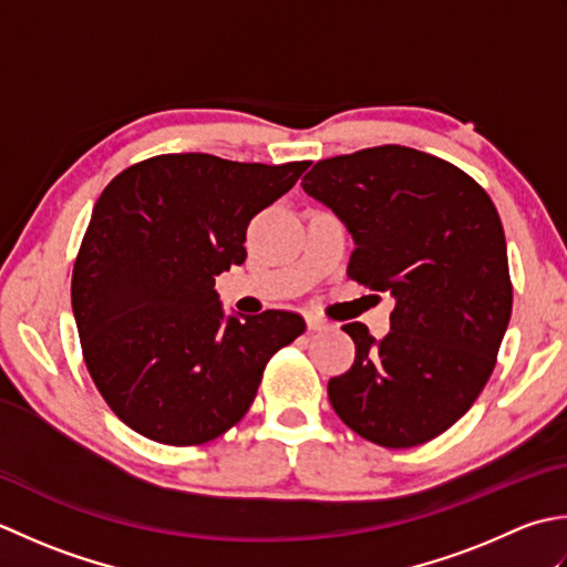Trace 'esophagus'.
I'll list each match as a JSON object with an SVG mask.
<instances>
[{
  "mask_svg": "<svg viewBox=\"0 0 567 567\" xmlns=\"http://www.w3.org/2000/svg\"><path fill=\"white\" fill-rule=\"evenodd\" d=\"M306 326L310 332H320V330H328L330 322L322 320L320 316H306Z\"/></svg>",
  "mask_w": 567,
  "mask_h": 567,
  "instance_id": "1",
  "label": "esophagus"
}]
</instances>
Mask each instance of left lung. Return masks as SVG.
I'll use <instances>...</instances> for the list:
<instances>
[{"instance_id":"8db88e82","label":"left lung","mask_w":567,"mask_h":567,"mask_svg":"<svg viewBox=\"0 0 567 567\" xmlns=\"http://www.w3.org/2000/svg\"><path fill=\"white\" fill-rule=\"evenodd\" d=\"M300 186L350 229V279L396 300L384 340L342 326L357 354L328 384L334 413L381 447L433 441L480 396L509 326L499 213L465 171L399 144L318 161Z\"/></svg>"}]
</instances>
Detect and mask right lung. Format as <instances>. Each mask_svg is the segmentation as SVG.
Instances as JSON below:
<instances>
[{"label":"right lung","mask_w":567,"mask_h":567,"mask_svg":"<svg viewBox=\"0 0 567 567\" xmlns=\"http://www.w3.org/2000/svg\"><path fill=\"white\" fill-rule=\"evenodd\" d=\"M306 168L164 154L102 190L73 267V316L92 381L138 435L215 441L249 411L271 357L306 330L288 310L225 316L215 291V276L247 259L249 219Z\"/></svg>","instance_id":"1"}]
</instances>
